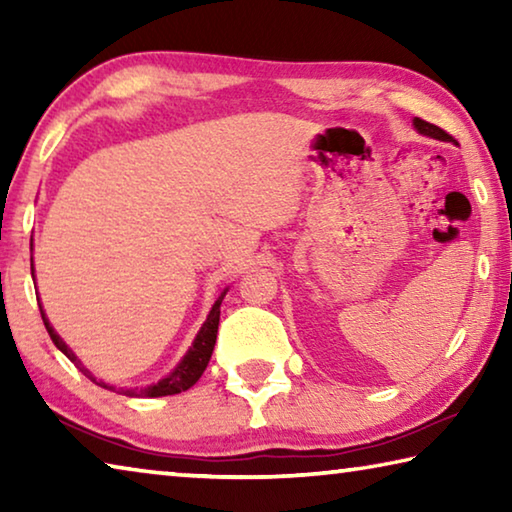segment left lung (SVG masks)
<instances>
[{"label":"left lung","mask_w":512,"mask_h":512,"mask_svg":"<svg viewBox=\"0 0 512 512\" xmlns=\"http://www.w3.org/2000/svg\"><path fill=\"white\" fill-rule=\"evenodd\" d=\"M413 126H415V131H418L420 135L433 137V140H440V142H454V137L447 135V133L443 131V128L433 126V124H429V121H424V119H420V117L413 119Z\"/></svg>","instance_id":"1"}]
</instances>
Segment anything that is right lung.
Listing matches in <instances>:
<instances>
[{
  "mask_svg": "<svg viewBox=\"0 0 512 512\" xmlns=\"http://www.w3.org/2000/svg\"><path fill=\"white\" fill-rule=\"evenodd\" d=\"M31 246H33V244H31ZM31 250H33V248H31ZM31 275H33V257H31ZM33 277H36V275H33ZM225 293H228V287H225V289L219 293V298L214 300L210 314H207V320L203 323V327L198 329V334H196V339H194V343H192V348L187 350L185 357L180 359L178 366L173 368L167 377H162L160 381H155V384H151V386L126 388V391H121V393L128 395V397H164V395L183 393V391H187V388H192V386L196 384V381L201 379V375H203L205 368H207V363H210L212 352H214L216 332H219V318H221V302H223V298H225ZM36 296H38V293H36ZM38 305H40V302H38ZM40 314H42V323H45L47 332H49L51 341H54L56 348H58L60 352H63L69 361L76 363V368H81L83 375L88 377V379H92L94 384H99L101 388H108V391H115V386H108L106 381H97V377H94L92 372L83 366L81 359L76 357V354L72 352V348H69V345H67L63 339H60L56 329L51 327L49 318H47V314H45V309H42V305H40Z\"/></svg>",
  "mask_w": 512,
  "mask_h": 512,
  "instance_id": "obj_1",
  "label": "right lung"
}]
</instances>
